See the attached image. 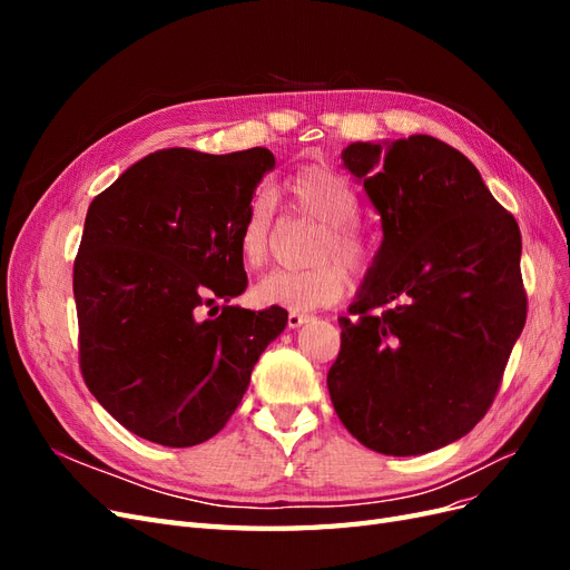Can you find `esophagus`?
<instances>
[{"label": "esophagus", "instance_id": "34e87169", "mask_svg": "<svg viewBox=\"0 0 570 570\" xmlns=\"http://www.w3.org/2000/svg\"><path fill=\"white\" fill-rule=\"evenodd\" d=\"M308 321H312V316H308V314L289 312V316H287V325H289V327H299V325H304V323H308Z\"/></svg>", "mask_w": 570, "mask_h": 570}]
</instances>
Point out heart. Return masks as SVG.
Segmentation results:
<instances>
[{"mask_svg": "<svg viewBox=\"0 0 570 570\" xmlns=\"http://www.w3.org/2000/svg\"><path fill=\"white\" fill-rule=\"evenodd\" d=\"M283 193L295 209L321 220L314 239V258L323 262L306 268H275L254 285V297L264 306H283L289 312H312L342 297L347 287V273L333 262H340L354 273L368 264V243L356 228L354 216L358 199L352 185L327 166H304L285 183ZM273 204L268 197H256L247 218L239 228V254L247 266H262L271 252Z\"/></svg>", "mask_w": 570, "mask_h": 570, "instance_id": "b5f03b06", "label": "heart"}]
</instances>
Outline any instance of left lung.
Wrapping results in <instances>:
<instances>
[{
    "instance_id": "left-lung-1",
    "label": "left lung",
    "mask_w": 570,
    "mask_h": 570,
    "mask_svg": "<svg viewBox=\"0 0 570 570\" xmlns=\"http://www.w3.org/2000/svg\"><path fill=\"white\" fill-rule=\"evenodd\" d=\"M383 243L342 316L327 392L373 452L416 456L471 433L525 325L521 230L478 168L430 135L352 142Z\"/></svg>"
}]
</instances>
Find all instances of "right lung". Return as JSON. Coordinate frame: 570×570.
<instances>
[{"label":"right lung","mask_w":570,"mask_h":570,"mask_svg":"<svg viewBox=\"0 0 570 570\" xmlns=\"http://www.w3.org/2000/svg\"><path fill=\"white\" fill-rule=\"evenodd\" d=\"M273 166L264 147L159 149L92 199L73 264L80 371L137 438L164 446L214 438L285 331L281 306L230 304L247 287L239 228ZM216 298L222 314L204 317Z\"/></svg>","instance_id":"1"}]
</instances>
